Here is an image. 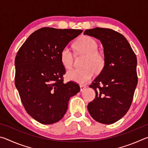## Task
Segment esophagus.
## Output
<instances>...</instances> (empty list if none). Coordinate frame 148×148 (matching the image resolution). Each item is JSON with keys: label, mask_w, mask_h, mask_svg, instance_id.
<instances>
[{"label": "esophagus", "mask_w": 148, "mask_h": 148, "mask_svg": "<svg viewBox=\"0 0 148 148\" xmlns=\"http://www.w3.org/2000/svg\"><path fill=\"white\" fill-rule=\"evenodd\" d=\"M79 87H80V91H83L86 88V86H85V85H80Z\"/></svg>", "instance_id": "esophagus-1"}]
</instances>
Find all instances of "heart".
Masks as SVG:
<instances>
[{"mask_svg": "<svg viewBox=\"0 0 148 148\" xmlns=\"http://www.w3.org/2000/svg\"><path fill=\"white\" fill-rule=\"evenodd\" d=\"M77 53L86 55L82 69H72L67 72L68 79L79 84H85L93 77L95 72L100 73L104 69L106 59L103 53L97 50L98 44L94 38L84 36L77 40L75 44ZM62 64L66 69H71L74 62V54L69 47L65 46L60 53Z\"/></svg>", "mask_w": 148, "mask_h": 148, "instance_id": "1", "label": "heart"}]
</instances>
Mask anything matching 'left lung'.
Instances as JSON below:
<instances>
[{
  "label": "left lung",
  "instance_id": "obj_1",
  "mask_svg": "<svg viewBox=\"0 0 148 148\" xmlns=\"http://www.w3.org/2000/svg\"><path fill=\"white\" fill-rule=\"evenodd\" d=\"M84 34L100 40L106 59L104 69L89 86L96 95L87 109L95 121L114 123L132 104L138 83L136 54L123 35L112 29L97 27Z\"/></svg>",
  "mask_w": 148,
  "mask_h": 148
}]
</instances>
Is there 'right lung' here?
Listing matches in <instances>:
<instances>
[{
	"label": "right lung",
	"instance_id": "right-lung-1",
	"mask_svg": "<svg viewBox=\"0 0 148 148\" xmlns=\"http://www.w3.org/2000/svg\"><path fill=\"white\" fill-rule=\"evenodd\" d=\"M82 31L43 27L32 32L17 51L15 85L26 112L40 123L61 120L70 97L79 91L78 84L63 83L66 71L60 53Z\"/></svg>",
	"mask_w": 148,
	"mask_h": 148
}]
</instances>
